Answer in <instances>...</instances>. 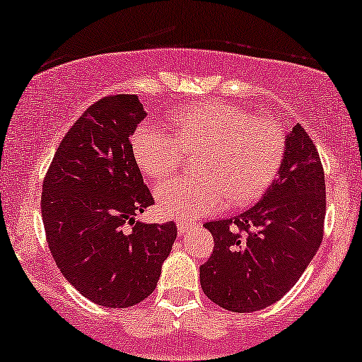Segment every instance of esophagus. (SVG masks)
I'll return each mask as SVG.
<instances>
[{
    "instance_id": "1",
    "label": "esophagus",
    "mask_w": 362,
    "mask_h": 362,
    "mask_svg": "<svg viewBox=\"0 0 362 362\" xmlns=\"http://www.w3.org/2000/svg\"><path fill=\"white\" fill-rule=\"evenodd\" d=\"M193 225H194V223H189V221H186V220H177V221H176L177 233H180V235L188 233V231H189L191 228H193Z\"/></svg>"
}]
</instances>
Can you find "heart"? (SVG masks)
<instances>
[{
  "instance_id": "b5f03b06",
  "label": "heart",
  "mask_w": 362,
  "mask_h": 362,
  "mask_svg": "<svg viewBox=\"0 0 362 362\" xmlns=\"http://www.w3.org/2000/svg\"><path fill=\"white\" fill-rule=\"evenodd\" d=\"M173 134L146 122L132 136L134 158L151 180H164L181 168L186 154H198L196 176L163 182L156 189L164 216L193 221L226 203L258 198L279 173L285 134L270 119L221 100L191 105L169 119Z\"/></svg>"
}]
</instances>
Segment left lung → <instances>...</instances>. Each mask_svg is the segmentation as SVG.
<instances>
[{
	"mask_svg": "<svg viewBox=\"0 0 362 362\" xmlns=\"http://www.w3.org/2000/svg\"><path fill=\"white\" fill-rule=\"evenodd\" d=\"M325 180L317 147L300 124L285 136L284 159L260 202L230 220L209 221L211 257L199 267L209 300L255 312L280 300L320 247Z\"/></svg>",
	"mask_w": 362,
	"mask_h": 362,
	"instance_id": "1",
	"label": "left lung"
}]
</instances>
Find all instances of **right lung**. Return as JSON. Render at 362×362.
Instances as JSON below:
<instances>
[{"instance_id":"add662e5","label":"right lung","mask_w":362,"mask_h":362,"mask_svg":"<svg viewBox=\"0 0 362 362\" xmlns=\"http://www.w3.org/2000/svg\"><path fill=\"white\" fill-rule=\"evenodd\" d=\"M144 117L137 95L97 100L65 134L43 181L53 260L83 297L110 309L132 307L154 292L177 235L174 221L134 218L154 204L131 144Z\"/></svg>"}]
</instances>
